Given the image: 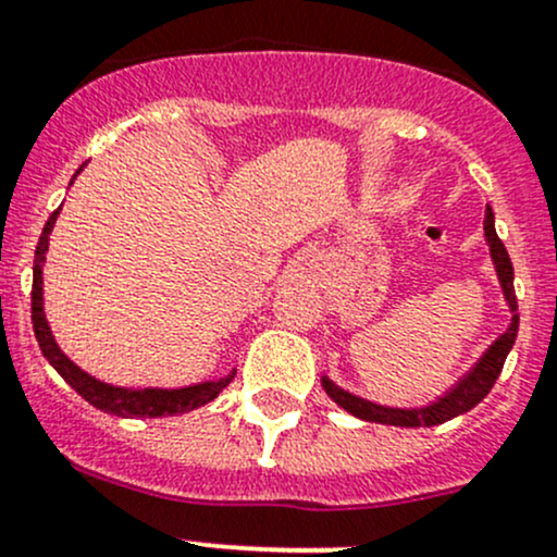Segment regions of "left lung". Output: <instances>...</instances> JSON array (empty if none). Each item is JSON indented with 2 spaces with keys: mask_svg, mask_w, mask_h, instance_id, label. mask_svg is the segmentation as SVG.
<instances>
[{
  "mask_svg": "<svg viewBox=\"0 0 557 557\" xmlns=\"http://www.w3.org/2000/svg\"><path fill=\"white\" fill-rule=\"evenodd\" d=\"M483 233H486L488 252H492V262L496 268V276H499L502 292H505V300L510 305V326L505 334H499V339H494L492 348L478 358L475 367L470 369L451 391H446L444 396L433 404L420 406V409H393V406H380L372 404L367 398H358L352 393L343 391V387L334 385L329 376H321V385H324L326 396L337 406H343L345 411H350L352 417L367 422H380V424H396V428H433V424H444L454 417L465 414L472 406L481 404L488 396V391L494 387V382L499 380L502 367H505L507 352L512 350L518 337V300H516V286H512V262L507 255L505 244L496 236L494 228V212L492 207H486V218H483Z\"/></svg>",
  "mask_w": 557,
  "mask_h": 557,
  "instance_id": "8db88e82",
  "label": "left lung"
}]
</instances>
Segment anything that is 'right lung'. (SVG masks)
I'll use <instances>...</instances> for the list:
<instances>
[{
  "label": "right lung",
  "mask_w": 557,
  "mask_h": 557,
  "mask_svg": "<svg viewBox=\"0 0 557 557\" xmlns=\"http://www.w3.org/2000/svg\"><path fill=\"white\" fill-rule=\"evenodd\" d=\"M87 164H82L76 170L79 175ZM74 175V177H76ZM71 177V183H74ZM58 214H61V207L50 214V220L45 223V231H41L37 252H34V284H32V321H34V334H37V343L41 348V356L50 361V367L55 369L58 374L79 393L87 404H92L95 409L106 411V414L116 417H175L185 414V411H194L199 406L209 404L220 396L225 385H231L233 376H236V369L231 374H225L223 380H209L199 382V385L188 387H119L109 385V382L95 380L92 374H87L85 369L76 367L65 352L58 348L55 337H52L50 324L45 319V297H41V286H45V278H41V268H45V255L47 247H50V233L52 225H55Z\"/></svg>",
  "instance_id": "1"
}]
</instances>
